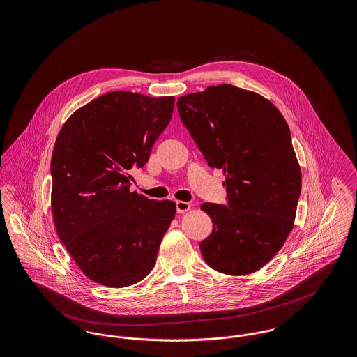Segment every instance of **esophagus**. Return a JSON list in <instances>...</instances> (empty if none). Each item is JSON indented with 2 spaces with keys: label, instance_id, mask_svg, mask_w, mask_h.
Returning <instances> with one entry per match:
<instances>
[{
  "label": "esophagus",
  "instance_id": "obj_1",
  "mask_svg": "<svg viewBox=\"0 0 357 357\" xmlns=\"http://www.w3.org/2000/svg\"><path fill=\"white\" fill-rule=\"evenodd\" d=\"M175 204H176V213H186L191 208V204L183 201H178Z\"/></svg>",
  "mask_w": 357,
  "mask_h": 357
}]
</instances>
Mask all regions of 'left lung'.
I'll list each match as a JSON object with an SVG mask.
<instances>
[{"label": "left lung", "mask_w": 357, "mask_h": 357, "mask_svg": "<svg viewBox=\"0 0 357 357\" xmlns=\"http://www.w3.org/2000/svg\"><path fill=\"white\" fill-rule=\"evenodd\" d=\"M176 107L208 167L226 175V204H201L213 222L202 257L217 272H257L282 248L301 192L288 123L261 95L230 84L185 95Z\"/></svg>", "instance_id": "left-lung-1"}]
</instances>
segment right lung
<instances>
[{
  "instance_id": "1",
  "label": "right lung",
  "mask_w": 357,
  "mask_h": 357,
  "mask_svg": "<svg viewBox=\"0 0 357 357\" xmlns=\"http://www.w3.org/2000/svg\"><path fill=\"white\" fill-rule=\"evenodd\" d=\"M175 99L115 91L77 109L52 153V211L60 241L91 280L111 288L153 271L175 204L130 191L170 123Z\"/></svg>"
}]
</instances>
